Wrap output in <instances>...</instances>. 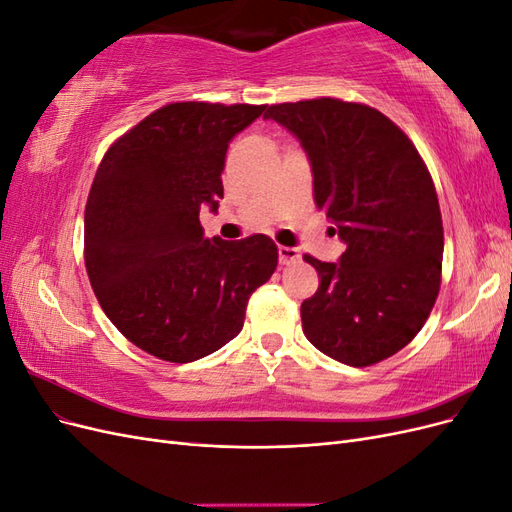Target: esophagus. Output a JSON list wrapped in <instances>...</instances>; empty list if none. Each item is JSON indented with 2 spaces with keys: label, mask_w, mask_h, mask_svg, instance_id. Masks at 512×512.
Instances as JSON below:
<instances>
[{
  "label": "esophagus",
  "mask_w": 512,
  "mask_h": 512,
  "mask_svg": "<svg viewBox=\"0 0 512 512\" xmlns=\"http://www.w3.org/2000/svg\"><path fill=\"white\" fill-rule=\"evenodd\" d=\"M277 254H280V265H292V262L301 260V254H299L297 247L280 245V247H277Z\"/></svg>",
  "instance_id": "1"
}]
</instances>
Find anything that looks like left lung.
<instances>
[{
	"instance_id": "left-lung-1",
	"label": "left lung",
	"mask_w": 512,
	"mask_h": 512,
	"mask_svg": "<svg viewBox=\"0 0 512 512\" xmlns=\"http://www.w3.org/2000/svg\"><path fill=\"white\" fill-rule=\"evenodd\" d=\"M265 119L299 138L316 205L346 243L337 262L303 256L320 275L301 305L305 337L350 367L389 359L423 329L440 292L444 230L423 158L367 104L284 102L271 104Z\"/></svg>"
}]
</instances>
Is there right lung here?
<instances>
[{
  "label": "right lung",
  "instance_id": "right-lung-1",
  "mask_svg": "<svg viewBox=\"0 0 512 512\" xmlns=\"http://www.w3.org/2000/svg\"><path fill=\"white\" fill-rule=\"evenodd\" d=\"M265 106L175 102L115 141L85 207V267L121 335L168 363H192L243 329L252 292L277 267L267 235L207 239L228 143Z\"/></svg>",
  "mask_w": 512,
  "mask_h": 512
}]
</instances>
